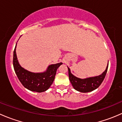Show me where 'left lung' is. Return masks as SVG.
<instances>
[{
    "mask_svg": "<svg viewBox=\"0 0 122 122\" xmlns=\"http://www.w3.org/2000/svg\"><path fill=\"white\" fill-rule=\"evenodd\" d=\"M108 65H109V61H108V64L106 69L102 74L97 77H90V78H87L86 79H81V78L75 77L74 75L71 74L70 69L68 67L69 79L72 87L75 90L78 92H82V93H87V92H92L97 88L105 78L107 71Z\"/></svg>",
    "mask_w": 122,
    "mask_h": 122,
    "instance_id": "1",
    "label": "left lung"
}]
</instances>
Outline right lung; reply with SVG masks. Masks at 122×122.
I'll use <instances>...</instances> for the list:
<instances>
[{
	"mask_svg": "<svg viewBox=\"0 0 122 122\" xmlns=\"http://www.w3.org/2000/svg\"><path fill=\"white\" fill-rule=\"evenodd\" d=\"M16 46L13 51V65L16 74L20 83L26 88L32 92L41 93L47 90L53 83L56 70L62 64V62L50 65L47 70L42 73L29 72L19 65L16 54Z\"/></svg>",
	"mask_w": 122,
	"mask_h": 122,
	"instance_id": "1",
	"label": "right lung"
}]
</instances>
